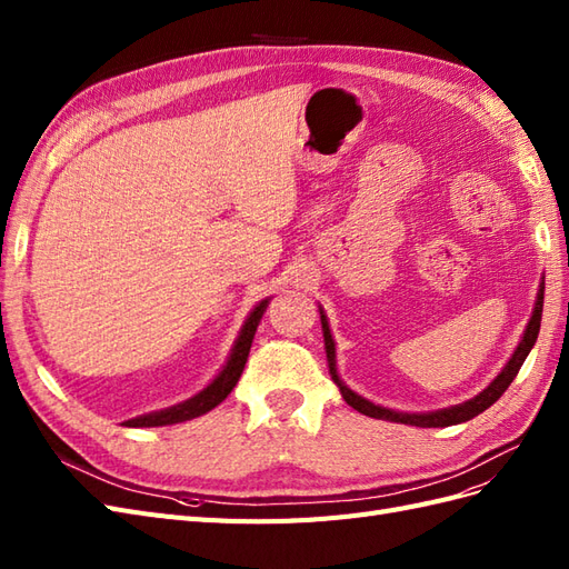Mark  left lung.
Instances as JSON below:
<instances>
[{
  "mask_svg": "<svg viewBox=\"0 0 569 569\" xmlns=\"http://www.w3.org/2000/svg\"><path fill=\"white\" fill-rule=\"evenodd\" d=\"M541 313H543V284L539 289V297H536V306H533V316L529 320V326L525 330V337H521L519 347L515 349L512 359L508 361V366L502 368V373L490 382V386L481 392L476 395L473 399H469V402L465 405H457V407H450V409H440V411H428V413H405V411H392V409H386V407H378V405H371L368 399L359 397L357 392H351L345 382L340 380V376H337V368H335V342H332V335H330V328H328V320L326 316H322L320 311V322H322V337H326V351H328V363H330V373H332V380L337 382V388H340L345 402L349 407H355L357 411L366 413V417H373V419H386V421H395V423H409V426H421V428H445V426H455V423H462V421H469L473 417H479L481 411H486L490 405H496L498 399L502 397V392L510 388V382L517 378L521 363H525V359L529 357V351L536 342V337H539V330H541Z\"/></svg>",
  "mask_w": 569,
  "mask_h": 569,
  "instance_id": "8db88e82",
  "label": "left lung"
}]
</instances>
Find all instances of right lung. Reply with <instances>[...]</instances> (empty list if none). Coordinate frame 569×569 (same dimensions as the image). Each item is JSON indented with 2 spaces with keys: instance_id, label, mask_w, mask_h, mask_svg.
Returning a JSON list of instances; mask_svg holds the SVG:
<instances>
[{
  "instance_id": "add662e5",
  "label": "right lung",
  "mask_w": 569,
  "mask_h": 569,
  "mask_svg": "<svg viewBox=\"0 0 569 569\" xmlns=\"http://www.w3.org/2000/svg\"><path fill=\"white\" fill-rule=\"evenodd\" d=\"M268 301H260L256 309L251 311L247 326L241 328V335L239 340L232 349V357H229L227 366L222 368V373L214 378L210 386L198 392L196 397L187 399V402H181L177 407H170V409H162V411H152V413H146V417H136V419H129L124 421L127 426L131 428H150V426H170V423H181V421H189V419H196L201 417V413L210 411L218 407L222 399L234 390V386L241 378V371L243 366H247V359H249V351H251V342H253V335H256V328L260 318H263V311H266Z\"/></svg>"
}]
</instances>
